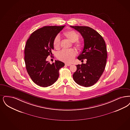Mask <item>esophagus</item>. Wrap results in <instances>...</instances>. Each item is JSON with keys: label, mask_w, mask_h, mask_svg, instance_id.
<instances>
[{"label": "esophagus", "mask_w": 130, "mask_h": 130, "mask_svg": "<svg viewBox=\"0 0 130 130\" xmlns=\"http://www.w3.org/2000/svg\"><path fill=\"white\" fill-rule=\"evenodd\" d=\"M65 64H66V66H70L71 65V64H70V63H65Z\"/></svg>", "instance_id": "1"}]
</instances>
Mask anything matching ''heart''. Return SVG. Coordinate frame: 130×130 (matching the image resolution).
Listing matches in <instances>:
<instances>
[{
	"label": "heart",
	"mask_w": 130,
	"mask_h": 130,
	"mask_svg": "<svg viewBox=\"0 0 130 130\" xmlns=\"http://www.w3.org/2000/svg\"><path fill=\"white\" fill-rule=\"evenodd\" d=\"M63 35L71 42H74V45L79 49L83 47V43L78 41L79 35L74 30H68L63 32ZM54 47L59 50L60 47V38L59 36H57L54 38L53 42ZM76 55V51L73 49L63 50L60 52L58 54V58L60 60L66 62H72L74 59Z\"/></svg>",
	"instance_id": "obj_1"
}]
</instances>
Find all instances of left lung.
I'll return each mask as SVG.
<instances>
[{
	"label": "left lung",
	"instance_id": "1",
	"mask_svg": "<svg viewBox=\"0 0 130 130\" xmlns=\"http://www.w3.org/2000/svg\"><path fill=\"white\" fill-rule=\"evenodd\" d=\"M70 27L79 31L84 39V47L78 59L87 60L86 63L77 65L73 78L79 85L89 87L99 80L105 68L107 58L105 42L100 34L89 27Z\"/></svg>",
	"mask_w": 130,
	"mask_h": 130
}]
</instances>
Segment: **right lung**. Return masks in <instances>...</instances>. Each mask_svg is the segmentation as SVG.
<instances>
[{"label": "right lung", "instance_id": "obj_1", "mask_svg": "<svg viewBox=\"0 0 130 130\" xmlns=\"http://www.w3.org/2000/svg\"><path fill=\"white\" fill-rule=\"evenodd\" d=\"M65 26H45L30 35L25 48V62L29 77L35 84L41 87L53 85L58 79L59 71L63 62L55 60L51 64L46 61L52 56L53 42Z\"/></svg>", "mask_w": 130, "mask_h": 130}]
</instances>
